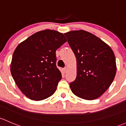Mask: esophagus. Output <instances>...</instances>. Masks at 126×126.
<instances>
[{
  "mask_svg": "<svg viewBox=\"0 0 126 126\" xmlns=\"http://www.w3.org/2000/svg\"><path fill=\"white\" fill-rule=\"evenodd\" d=\"M63 72H64V73L67 72V67H65V68H63Z\"/></svg>",
  "mask_w": 126,
  "mask_h": 126,
  "instance_id": "esophagus-1",
  "label": "esophagus"
}]
</instances>
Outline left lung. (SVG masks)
Instances as JSON below:
<instances>
[{
	"label": "left lung",
	"mask_w": 126,
	"mask_h": 126,
	"mask_svg": "<svg viewBox=\"0 0 126 126\" xmlns=\"http://www.w3.org/2000/svg\"><path fill=\"white\" fill-rule=\"evenodd\" d=\"M77 61V75L70 87L77 96L93 100L108 89L115 78L116 59L111 48L84 30L64 34Z\"/></svg>",
	"instance_id": "1"
}]
</instances>
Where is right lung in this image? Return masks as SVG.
Segmentation results:
<instances>
[{"instance_id": "obj_1", "label": "right lung", "mask_w": 126, "mask_h": 126, "mask_svg": "<svg viewBox=\"0 0 126 126\" xmlns=\"http://www.w3.org/2000/svg\"><path fill=\"white\" fill-rule=\"evenodd\" d=\"M66 42L63 33L45 30L18 45L13 54L11 73L26 96L41 101L55 92L62 78L56 66V51Z\"/></svg>"}]
</instances>
